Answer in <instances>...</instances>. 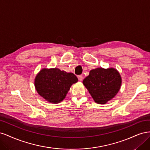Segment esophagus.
Masks as SVG:
<instances>
[{"label":"esophagus","mask_w":150,"mask_h":150,"mask_svg":"<svg viewBox=\"0 0 150 150\" xmlns=\"http://www.w3.org/2000/svg\"><path fill=\"white\" fill-rule=\"evenodd\" d=\"M78 78L79 81H82L83 79V76L82 75H79L78 76Z\"/></svg>","instance_id":"esophagus-1"}]
</instances>
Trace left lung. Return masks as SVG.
<instances>
[{
	"mask_svg": "<svg viewBox=\"0 0 150 150\" xmlns=\"http://www.w3.org/2000/svg\"><path fill=\"white\" fill-rule=\"evenodd\" d=\"M121 76L114 67L91 70L83 84L95 103L104 104L115 97L121 88Z\"/></svg>",
	"mask_w": 150,
	"mask_h": 150,
	"instance_id": "1",
	"label": "left lung"
}]
</instances>
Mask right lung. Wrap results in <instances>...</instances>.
<instances>
[{"instance_id":"add662e5","label":"right lung","mask_w":150,"mask_h":150,"mask_svg":"<svg viewBox=\"0 0 150 150\" xmlns=\"http://www.w3.org/2000/svg\"><path fill=\"white\" fill-rule=\"evenodd\" d=\"M78 81L72 72L58 68H43L36 75L34 86L38 93L45 100L57 104L64 100L71 86Z\"/></svg>"}]
</instances>
